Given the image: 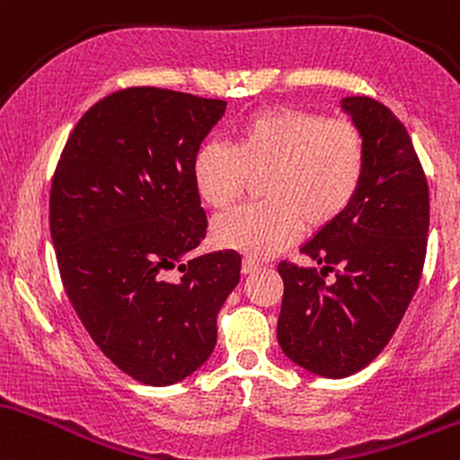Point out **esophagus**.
<instances>
[{"instance_id": "esophagus-1", "label": "esophagus", "mask_w": 460, "mask_h": 460, "mask_svg": "<svg viewBox=\"0 0 460 460\" xmlns=\"http://www.w3.org/2000/svg\"><path fill=\"white\" fill-rule=\"evenodd\" d=\"M256 270H261V262L256 261V258H243V265H241V271L243 273H254Z\"/></svg>"}]
</instances>
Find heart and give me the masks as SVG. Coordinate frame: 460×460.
<instances>
[{"mask_svg": "<svg viewBox=\"0 0 460 460\" xmlns=\"http://www.w3.org/2000/svg\"><path fill=\"white\" fill-rule=\"evenodd\" d=\"M367 169V143L349 119H326L293 106L252 112L234 128L232 147L204 143L193 158V184L204 204L226 210L262 180L267 204L219 217L217 245L267 258L302 230L319 232L352 206Z\"/></svg>", "mask_w": 460, "mask_h": 460, "instance_id": "obj_1", "label": "heart"}]
</instances>
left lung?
I'll return each mask as SVG.
<instances>
[{
	"label": "left lung",
	"mask_w": 460,
	"mask_h": 460,
	"mask_svg": "<svg viewBox=\"0 0 460 460\" xmlns=\"http://www.w3.org/2000/svg\"><path fill=\"white\" fill-rule=\"evenodd\" d=\"M341 108L367 143L363 184L352 206L302 245L322 273L278 265V343L323 378L367 367L394 337L420 285L430 221L426 175L404 123L371 97H345ZM328 270L332 283L323 280Z\"/></svg>",
	"instance_id": "8db88e82"
}]
</instances>
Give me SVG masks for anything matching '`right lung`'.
I'll return each mask as SVG.
<instances>
[{
  "label": "right lung",
  "mask_w": 460,
  "mask_h": 460,
  "mask_svg": "<svg viewBox=\"0 0 460 460\" xmlns=\"http://www.w3.org/2000/svg\"><path fill=\"white\" fill-rule=\"evenodd\" d=\"M224 112V100L156 86L111 93L56 164L49 230L66 297L97 348L143 385L202 367L239 285L234 250L184 261L208 228L193 158Z\"/></svg>",
  "instance_id": "obj_1"
}]
</instances>
